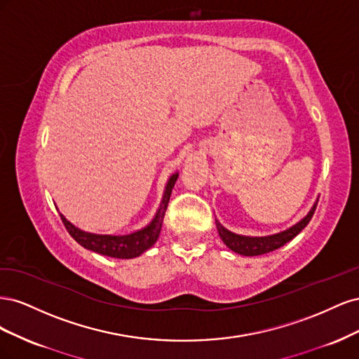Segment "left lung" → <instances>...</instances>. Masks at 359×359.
I'll return each mask as SVG.
<instances>
[{
  "instance_id": "1",
  "label": "left lung",
  "mask_w": 359,
  "mask_h": 359,
  "mask_svg": "<svg viewBox=\"0 0 359 359\" xmlns=\"http://www.w3.org/2000/svg\"><path fill=\"white\" fill-rule=\"evenodd\" d=\"M316 205H318V202H314L309 214L304 217V219H301L297 224H293L292 227H289V229H286L283 232L268 235V236L238 235V233L227 231L219 220H215V226H217V231H219L222 241L227 245V248H231L232 252H235L238 255H243V256H259V255L274 252V250L283 247L286 243L293 240V238H295L311 220L314 210H316Z\"/></svg>"
}]
</instances>
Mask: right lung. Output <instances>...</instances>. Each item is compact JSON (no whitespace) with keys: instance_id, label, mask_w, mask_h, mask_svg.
I'll return each instance as SVG.
<instances>
[{"instance_id":"obj_1","label":"right lung","mask_w":359,"mask_h":359,"mask_svg":"<svg viewBox=\"0 0 359 359\" xmlns=\"http://www.w3.org/2000/svg\"><path fill=\"white\" fill-rule=\"evenodd\" d=\"M180 173L175 172L170 178L168 180V184L165 187V193H163V198L160 202L158 210L154 215V219L149 222L142 229L136 232L127 233V235H100V233H91L85 232L79 227L72 224L66 217L60 212L61 220L66 226L67 232L73 236L76 243H79L83 248L91 250L94 253H99L103 256H109L115 259H133L147 252L148 248L153 247L156 241L158 240V235L161 231L163 224V217L168 210V203L170 199V193L173 186L178 180Z\"/></svg>"}]
</instances>
